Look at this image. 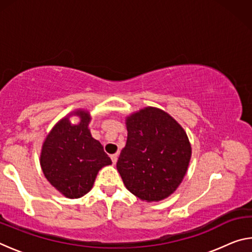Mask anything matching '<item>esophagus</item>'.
Instances as JSON below:
<instances>
[{
  "instance_id": "obj_1",
  "label": "esophagus",
  "mask_w": 252,
  "mask_h": 252,
  "mask_svg": "<svg viewBox=\"0 0 252 252\" xmlns=\"http://www.w3.org/2000/svg\"><path fill=\"white\" fill-rule=\"evenodd\" d=\"M118 155H117V153H116V155H112V156H111V160H112V163L113 164H116L117 163V161H118Z\"/></svg>"
}]
</instances>
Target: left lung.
<instances>
[{
    "instance_id": "1",
    "label": "left lung",
    "mask_w": 252,
    "mask_h": 252,
    "mask_svg": "<svg viewBox=\"0 0 252 252\" xmlns=\"http://www.w3.org/2000/svg\"><path fill=\"white\" fill-rule=\"evenodd\" d=\"M127 138L117 162L123 183L142 201H161L185 178L191 144L183 127L165 111L147 106L126 119Z\"/></svg>"
}]
</instances>
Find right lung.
<instances>
[{"mask_svg":"<svg viewBox=\"0 0 252 252\" xmlns=\"http://www.w3.org/2000/svg\"><path fill=\"white\" fill-rule=\"evenodd\" d=\"M78 116L72 124L69 118ZM88 110L78 109L62 118L51 130L42 144L40 164L44 176L60 193L78 199L92 189L96 174L112 161L102 144L92 138Z\"/></svg>","mask_w":252,"mask_h":252,"instance_id":"obj_1","label":"right lung"}]
</instances>
